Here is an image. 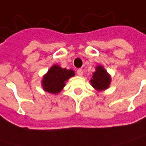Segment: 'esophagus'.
I'll return each instance as SVG.
<instances>
[{
  "mask_svg": "<svg viewBox=\"0 0 146 146\" xmlns=\"http://www.w3.org/2000/svg\"><path fill=\"white\" fill-rule=\"evenodd\" d=\"M77 75L79 76H83V70L82 69H78V70H77Z\"/></svg>",
  "mask_w": 146,
  "mask_h": 146,
  "instance_id": "34e87169",
  "label": "esophagus"
}]
</instances>
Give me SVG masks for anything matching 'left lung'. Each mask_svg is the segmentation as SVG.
Returning a JSON list of instances; mask_svg holds the SVG:
<instances>
[{"mask_svg":"<svg viewBox=\"0 0 146 146\" xmlns=\"http://www.w3.org/2000/svg\"><path fill=\"white\" fill-rule=\"evenodd\" d=\"M91 84L93 87L98 90H104L109 87L110 83V77L107 74L106 70L101 66H98L94 72L93 79L91 80Z\"/></svg>","mask_w":146,"mask_h":146,"instance_id":"8db88e82","label":"left lung"}]
</instances>
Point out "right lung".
<instances>
[{"label":"right lung","instance_id":"add662e5","mask_svg":"<svg viewBox=\"0 0 146 146\" xmlns=\"http://www.w3.org/2000/svg\"><path fill=\"white\" fill-rule=\"evenodd\" d=\"M75 75L72 70L53 66L48 73L44 76L42 85L44 89L50 93H58L65 86V82Z\"/></svg>","mask_w":146,"mask_h":146}]
</instances>
